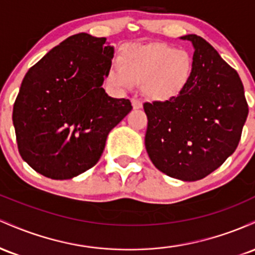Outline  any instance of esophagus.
I'll list each match as a JSON object with an SVG mask.
<instances>
[{"label": "esophagus", "mask_w": 255, "mask_h": 255, "mask_svg": "<svg viewBox=\"0 0 255 255\" xmlns=\"http://www.w3.org/2000/svg\"><path fill=\"white\" fill-rule=\"evenodd\" d=\"M131 105H133V109H141V108H142L141 101H140V99H137V98L131 99Z\"/></svg>", "instance_id": "obj_1"}]
</instances>
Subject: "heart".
I'll list each match as a JSON object with an SVG mask.
<instances>
[{
	"label": "heart",
	"mask_w": 255,
	"mask_h": 255,
	"mask_svg": "<svg viewBox=\"0 0 255 255\" xmlns=\"http://www.w3.org/2000/svg\"><path fill=\"white\" fill-rule=\"evenodd\" d=\"M193 74V58L186 50L166 44L127 45L120 61L108 69L107 80L118 91H129L141 83L152 101H166L182 92Z\"/></svg>",
	"instance_id": "1"
}]
</instances>
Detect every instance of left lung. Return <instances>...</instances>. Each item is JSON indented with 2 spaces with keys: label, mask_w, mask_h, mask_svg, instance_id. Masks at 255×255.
I'll return each instance as SVG.
<instances>
[{
  "label": "left lung",
  "mask_w": 255,
  "mask_h": 255,
  "mask_svg": "<svg viewBox=\"0 0 255 255\" xmlns=\"http://www.w3.org/2000/svg\"><path fill=\"white\" fill-rule=\"evenodd\" d=\"M181 39L194 46L193 74L180 95L144 103L145 146L154 166L182 181L201 180L238 147L248 116L238 72L197 34Z\"/></svg>",
  "instance_id": "1"
}]
</instances>
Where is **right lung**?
Here are the masks:
<instances>
[{
	"mask_svg": "<svg viewBox=\"0 0 255 255\" xmlns=\"http://www.w3.org/2000/svg\"><path fill=\"white\" fill-rule=\"evenodd\" d=\"M114 46L89 33L71 36L28 69L13 108L17 148L43 176L68 180L96 165L108 134L131 110L102 87Z\"/></svg>",
	"mask_w": 255,
	"mask_h": 255,
	"instance_id": "1",
	"label": "right lung"
}]
</instances>
